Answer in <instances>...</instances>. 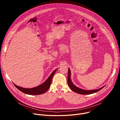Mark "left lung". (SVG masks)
<instances>
[{"mask_svg":"<svg viewBox=\"0 0 120 120\" xmlns=\"http://www.w3.org/2000/svg\"><path fill=\"white\" fill-rule=\"evenodd\" d=\"M70 76H71V72H70V70L69 68H68V78H67V83H68V85L69 87H70V88L74 92L78 93L79 94H92L95 93H96L97 92H98L99 91L101 90V89L103 88L104 86L102 87L99 89H96V90H83V89H82L81 88H79L77 87H76V86L73 84V83L72 82L71 78H70Z\"/></svg>","mask_w":120,"mask_h":120,"instance_id":"1","label":"left lung"}]
</instances>
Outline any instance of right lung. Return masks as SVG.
Wrapping results in <instances>:
<instances>
[{"mask_svg": "<svg viewBox=\"0 0 120 120\" xmlns=\"http://www.w3.org/2000/svg\"><path fill=\"white\" fill-rule=\"evenodd\" d=\"M57 69L55 70V71L51 74L49 77L44 83L36 87H34L32 88H25L19 86H17L16 85H15L14 83V84L16 87V88H18L19 90L26 94L29 95H39L44 94L46 92H47L50 88L51 82H52L53 76H54Z\"/></svg>", "mask_w": 120, "mask_h": 120, "instance_id": "obj_1", "label": "right lung"}]
</instances>
